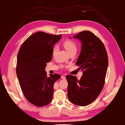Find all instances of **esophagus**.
<instances>
[{
	"mask_svg": "<svg viewBox=\"0 0 125 125\" xmlns=\"http://www.w3.org/2000/svg\"><path fill=\"white\" fill-rule=\"evenodd\" d=\"M61 78H62L63 80H65V79H66V77L64 75H62V76H61Z\"/></svg>",
	"mask_w": 125,
	"mask_h": 125,
	"instance_id": "1",
	"label": "esophagus"
}]
</instances>
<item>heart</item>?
Instances as JSON below:
<instances>
[{
  "mask_svg": "<svg viewBox=\"0 0 125 125\" xmlns=\"http://www.w3.org/2000/svg\"><path fill=\"white\" fill-rule=\"evenodd\" d=\"M62 45L64 47V48L66 50V51L68 52V53H70L71 52H76L77 51V45L74 42V41L67 40L65 41L62 43ZM57 47L54 46L53 49V52L52 53L53 54H54L57 51Z\"/></svg>",
  "mask_w": 125,
  "mask_h": 125,
  "instance_id": "obj_1",
  "label": "heart"
}]
</instances>
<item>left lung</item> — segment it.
Wrapping results in <instances>:
<instances>
[{
	"label": "left lung",
	"mask_w": 125,
	"mask_h": 125,
	"mask_svg": "<svg viewBox=\"0 0 125 125\" xmlns=\"http://www.w3.org/2000/svg\"><path fill=\"white\" fill-rule=\"evenodd\" d=\"M82 42L81 51L76 64L83 71L81 79L66 75L67 95L72 103L81 106L91 104L98 97L104 87L108 67V56L104 44L89 31L74 36Z\"/></svg>",
	"instance_id": "left-lung-1"
}]
</instances>
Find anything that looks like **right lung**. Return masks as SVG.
Returning a JSON list of instances; mask_svg holds the SVG:
<instances>
[{"instance_id":"1","label":"right lung","mask_w":125,"mask_h":125,"mask_svg":"<svg viewBox=\"0 0 125 125\" xmlns=\"http://www.w3.org/2000/svg\"><path fill=\"white\" fill-rule=\"evenodd\" d=\"M62 37L43 31L35 32L22 44L18 53L16 72L21 90L28 101L38 107L52 99L53 85L59 74L47 76L46 63L52 60L53 46Z\"/></svg>"}]
</instances>
